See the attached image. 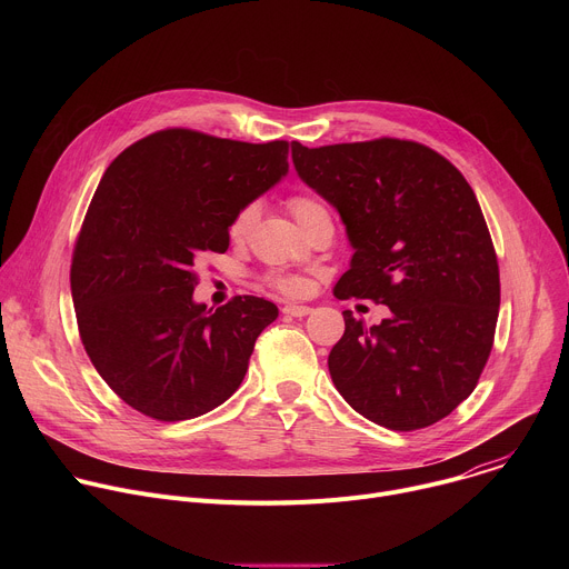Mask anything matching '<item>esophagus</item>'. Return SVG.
<instances>
[{
    "label": "esophagus",
    "instance_id": "esophagus-1",
    "mask_svg": "<svg viewBox=\"0 0 569 569\" xmlns=\"http://www.w3.org/2000/svg\"><path fill=\"white\" fill-rule=\"evenodd\" d=\"M310 306H299V303H286L283 306V312L286 315H290V317H306V315H310Z\"/></svg>",
    "mask_w": 569,
    "mask_h": 569
}]
</instances>
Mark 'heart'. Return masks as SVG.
I'll return each instance as SVG.
<instances>
[{"label": "heart", "mask_w": 569, "mask_h": 569, "mask_svg": "<svg viewBox=\"0 0 569 569\" xmlns=\"http://www.w3.org/2000/svg\"><path fill=\"white\" fill-rule=\"evenodd\" d=\"M317 209H323V207H321L319 202L310 200V198H292V200H290V211L295 213L297 222H299L301 218H306L308 213L317 211ZM254 213H257V207H254V204H248L246 209H240V211L236 213V218L231 220L229 233H231L233 238L246 236V231L250 229V224H252V220H254ZM274 283H277V288H281V290L288 292V295H303V292L308 290V283L301 281V279H295V277L277 279Z\"/></svg>", "instance_id": "1"}]
</instances>
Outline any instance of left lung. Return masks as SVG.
Here are the masks:
<instances>
[{
  "label": "left lung",
  "instance_id": "8db88e82",
  "mask_svg": "<svg viewBox=\"0 0 569 569\" xmlns=\"http://www.w3.org/2000/svg\"><path fill=\"white\" fill-rule=\"evenodd\" d=\"M306 187L345 222L353 257L336 297L373 299L389 317L367 329L345 310L329 371L342 398L389 430H419L466 400L489 360L500 270L463 176L439 152L400 139L290 143Z\"/></svg>",
  "mask_w": 569,
  "mask_h": 569
}]
</instances>
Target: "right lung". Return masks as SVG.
<instances>
[{
  "mask_svg": "<svg viewBox=\"0 0 569 569\" xmlns=\"http://www.w3.org/2000/svg\"><path fill=\"white\" fill-rule=\"evenodd\" d=\"M288 176V141L246 143L161 130L101 178L71 261L83 347L110 389L157 421L211 412L246 378L279 308L233 297L207 310L193 266L227 252L229 227Z\"/></svg>",
  "mask_w": 569,
  "mask_h": 569,
  "instance_id": "obj_1",
  "label": "right lung"
}]
</instances>
